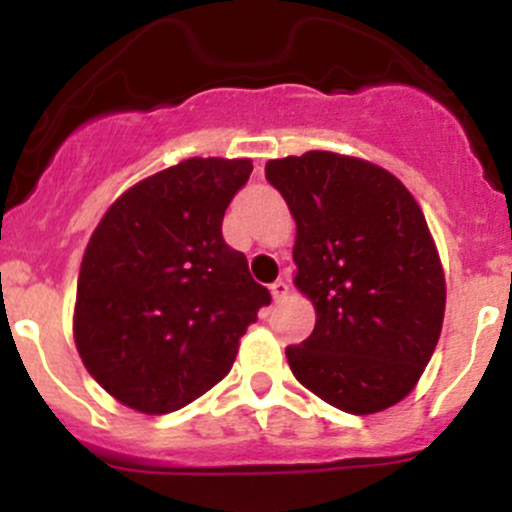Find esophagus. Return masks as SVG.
Segmentation results:
<instances>
[{
	"instance_id": "obj_1",
	"label": "esophagus",
	"mask_w": 512,
	"mask_h": 512,
	"mask_svg": "<svg viewBox=\"0 0 512 512\" xmlns=\"http://www.w3.org/2000/svg\"><path fill=\"white\" fill-rule=\"evenodd\" d=\"M270 292H272V297H275V302H282V299H285L287 294H289V282L287 280L272 282Z\"/></svg>"
}]
</instances>
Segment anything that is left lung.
<instances>
[{
    "mask_svg": "<svg viewBox=\"0 0 512 512\" xmlns=\"http://www.w3.org/2000/svg\"><path fill=\"white\" fill-rule=\"evenodd\" d=\"M297 223L294 285L317 309L287 347L299 384L347 414L399 404L426 369L446 309V280L426 218L389 170L309 151L265 165Z\"/></svg>",
    "mask_w": 512,
    "mask_h": 512,
    "instance_id": "obj_1",
    "label": "left lung"
}]
</instances>
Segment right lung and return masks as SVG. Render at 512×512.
I'll return each mask as SVG.
<instances>
[{
  "instance_id": "obj_1",
  "label": "right lung",
  "mask_w": 512,
  "mask_h": 512,
  "mask_svg": "<svg viewBox=\"0 0 512 512\" xmlns=\"http://www.w3.org/2000/svg\"><path fill=\"white\" fill-rule=\"evenodd\" d=\"M247 158H188L141 180L91 235L74 339L98 384L143 414H170L225 379L270 292L223 240Z\"/></svg>"
}]
</instances>
